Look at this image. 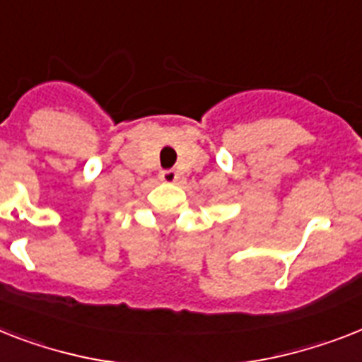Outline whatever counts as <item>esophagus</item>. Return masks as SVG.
Instances as JSON below:
<instances>
[{
	"instance_id": "esophagus-1",
	"label": "esophagus",
	"mask_w": 362,
	"mask_h": 362,
	"mask_svg": "<svg viewBox=\"0 0 362 362\" xmlns=\"http://www.w3.org/2000/svg\"><path fill=\"white\" fill-rule=\"evenodd\" d=\"M160 178L163 182H167V184H173V182L178 180V173L175 169H165V171L160 173Z\"/></svg>"
}]
</instances>
